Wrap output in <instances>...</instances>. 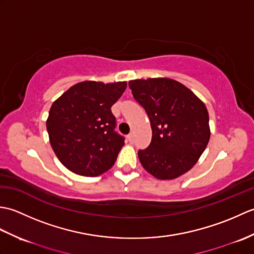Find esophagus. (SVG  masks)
<instances>
[{
  "instance_id": "obj_1",
  "label": "esophagus",
  "mask_w": 254,
  "mask_h": 254,
  "mask_svg": "<svg viewBox=\"0 0 254 254\" xmlns=\"http://www.w3.org/2000/svg\"><path fill=\"white\" fill-rule=\"evenodd\" d=\"M127 139H128V142H130V143H133V142H134V135H133L132 133L128 134V135H127Z\"/></svg>"
}]
</instances>
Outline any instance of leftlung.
<instances>
[{
    "mask_svg": "<svg viewBox=\"0 0 254 254\" xmlns=\"http://www.w3.org/2000/svg\"><path fill=\"white\" fill-rule=\"evenodd\" d=\"M128 87L146 111L153 132L148 147L137 153L142 166L160 180L186 174L209 141L206 107L185 85L170 78L130 80Z\"/></svg>",
    "mask_w": 254,
    "mask_h": 254,
    "instance_id": "8db88e82",
    "label": "left lung"
}]
</instances>
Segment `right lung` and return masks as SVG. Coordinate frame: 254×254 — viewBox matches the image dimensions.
<instances>
[{
  "mask_svg": "<svg viewBox=\"0 0 254 254\" xmlns=\"http://www.w3.org/2000/svg\"><path fill=\"white\" fill-rule=\"evenodd\" d=\"M126 82L78 83L53 102L47 120L50 144L59 160L79 176L97 177L116 163L124 137L115 128L111 107Z\"/></svg>",
  "mask_w": 254,
  "mask_h": 254,
  "instance_id": "add662e5",
  "label": "right lung"
}]
</instances>
